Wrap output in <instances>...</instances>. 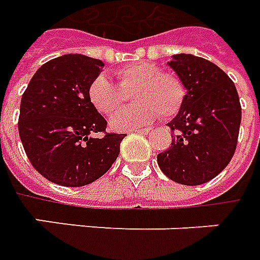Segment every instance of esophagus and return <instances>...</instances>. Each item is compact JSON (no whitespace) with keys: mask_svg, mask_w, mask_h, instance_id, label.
<instances>
[{"mask_svg":"<svg viewBox=\"0 0 260 260\" xmlns=\"http://www.w3.org/2000/svg\"><path fill=\"white\" fill-rule=\"evenodd\" d=\"M134 133H140V134H148V133L152 132L151 127H145V128H137V130H133Z\"/></svg>","mask_w":260,"mask_h":260,"instance_id":"1","label":"esophagus"}]
</instances>
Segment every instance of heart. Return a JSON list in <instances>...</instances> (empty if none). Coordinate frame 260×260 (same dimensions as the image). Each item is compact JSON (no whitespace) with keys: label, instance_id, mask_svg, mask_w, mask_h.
Masks as SVG:
<instances>
[{"label":"heart","instance_id":"1","mask_svg":"<svg viewBox=\"0 0 260 260\" xmlns=\"http://www.w3.org/2000/svg\"><path fill=\"white\" fill-rule=\"evenodd\" d=\"M119 87L105 75L95 77L89 85V100L101 114H112L123 101L122 91L132 93V107L119 109L109 119L115 130H132L155 120L159 114L174 116L182 107L186 90L178 78L163 74L153 63L138 61L124 66L116 72Z\"/></svg>","mask_w":260,"mask_h":260}]
</instances>
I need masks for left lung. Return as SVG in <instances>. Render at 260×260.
I'll list each match as a JSON object with an SVG mask.
<instances>
[{
    "label": "left lung",
    "instance_id": "1",
    "mask_svg": "<svg viewBox=\"0 0 260 260\" xmlns=\"http://www.w3.org/2000/svg\"><path fill=\"white\" fill-rule=\"evenodd\" d=\"M186 89L178 114L167 123L171 146L157 155L160 170L175 182L194 186L215 178L236 151L241 105L233 81L206 58L173 54L167 63Z\"/></svg>",
    "mask_w": 260,
    "mask_h": 260
}]
</instances>
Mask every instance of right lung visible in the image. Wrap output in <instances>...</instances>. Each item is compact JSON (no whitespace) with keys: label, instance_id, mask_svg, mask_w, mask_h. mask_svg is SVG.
I'll return each instance as SVG.
<instances>
[{"label":"right lung","instance_id":"add662e5","mask_svg":"<svg viewBox=\"0 0 260 260\" xmlns=\"http://www.w3.org/2000/svg\"><path fill=\"white\" fill-rule=\"evenodd\" d=\"M103 67L101 60L85 54H63L41 66L21 95V144L32 167L50 182L85 186L118 157L124 134L93 137L107 128L87 95Z\"/></svg>","mask_w":260,"mask_h":260}]
</instances>
